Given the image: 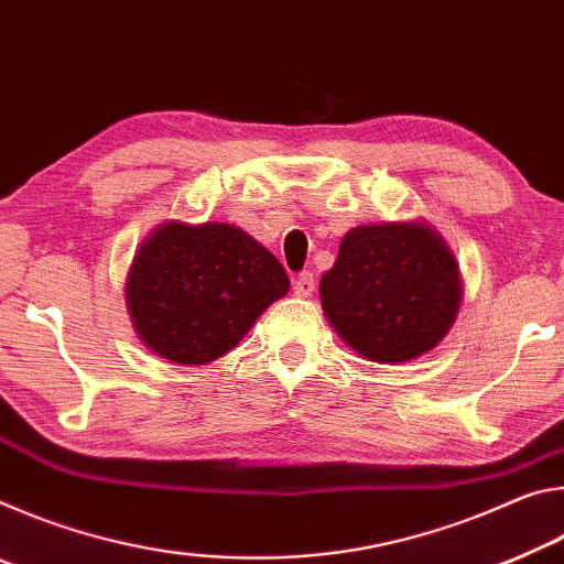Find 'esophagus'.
<instances>
[{
  "label": "esophagus",
  "mask_w": 564,
  "mask_h": 564,
  "mask_svg": "<svg viewBox=\"0 0 564 564\" xmlns=\"http://www.w3.org/2000/svg\"><path fill=\"white\" fill-rule=\"evenodd\" d=\"M293 291L295 295H301V299H308V295H313V291H316V275L311 271L299 273L293 281Z\"/></svg>",
  "instance_id": "34e87169"
}]
</instances>
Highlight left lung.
Returning <instances> with one entry per match:
<instances>
[{"instance_id":"8db88e82","label":"left lung","mask_w":564,"mask_h":564,"mask_svg":"<svg viewBox=\"0 0 564 564\" xmlns=\"http://www.w3.org/2000/svg\"><path fill=\"white\" fill-rule=\"evenodd\" d=\"M451 248L423 224L358 226L321 279L330 326L362 358L405 362L433 350L460 308Z\"/></svg>"}]
</instances>
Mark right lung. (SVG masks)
<instances>
[{
	"label": "right lung",
	"instance_id": "obj_1",
	"mask_svg": "<svg viewBox=\"0 0 564 564\" xmlns=\"http://www.w3.org/2000/svg\"><path fill=\"white\" fill-rule=\"evenodd\" d=\"M289 285L279 259L241 228L169 221L139 248L127 303L151 350L204 366L231 350Z\"/></svg>",
	"mask_w": 564,
	"mask_h": 564
}]
</instances>
